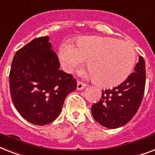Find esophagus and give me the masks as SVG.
I'll return each instance as SVG.
<instances>
[{"mask_svg": "<svg viewBox=\"0 0 155 155\" xmlns=\"http://www.w3.org/2000/svg\"><path fill=\"white\" fill-rule=\"evenodd\" d=\"M86 87V84L83 83L81 81H78L77 82V89L78 90H83Z\"/></svg>", "mask_w": 155, "mask_h": 155, "instance_id": "1", "label": "esophagus"}]
</instances>
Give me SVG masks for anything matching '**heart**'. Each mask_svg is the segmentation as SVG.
<instances>
[{
  "instance_id": "obj_1",
  "label": "heart",
  "mask_w": 155,
  "mask_h": 155,
  "mask_svg": "<svg viewBox=\"0 0 155 155\" xmlns=\"http://www.w3.org/2000/svg\"><path fill=\"white\" fill-rule=\"evenodd\" d=\"M60 58L68 72L79 68L87 60L88 76L102 87H114L131 74L136 51L130 44L110 37L84 36L75 43L63 45Z\"/></svg>"
}]
</instances>
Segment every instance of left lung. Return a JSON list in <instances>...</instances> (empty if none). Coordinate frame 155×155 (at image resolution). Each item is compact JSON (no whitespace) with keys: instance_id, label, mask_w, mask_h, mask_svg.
<instances>
[{"instance_id":"left-lung-1","label":"left lung","mask_w":155,"mask_h":155,"mask_svg":"<svg viewBox=\"0 0 155 155\" xmlns=\"http://www.w3.org/2000/svg\"><path fill=\"white\" fill-rule=\"evenodd\" d=\"M145 85V61L139 56L134 72L119 86L103 90L100 100L92 105L91 112L95 121L110 129L125 125L139 110Z\"/></svg>"}]
</instances>
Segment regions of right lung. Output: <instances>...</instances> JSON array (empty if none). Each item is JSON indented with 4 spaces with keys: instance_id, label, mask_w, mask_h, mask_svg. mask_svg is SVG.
<instances>
[{
    "instance_id": "1",
    "label": "right lung",
    "mask_w": 155,
    "mask_h": 155,
    "mask_svg": "<svg viewBox=\"0 0 155 155\" xmlns=\"http://www.w3.org/2000/svg\"><path fill=\"white\" fill-rule=\"evenodd\" d=\"M48 36L38 37L19 49L9 72L10 95L20 114L44 126L60 114L66 96L76 89V80L60 70Z\"/></svg>"
}]
</instances>
